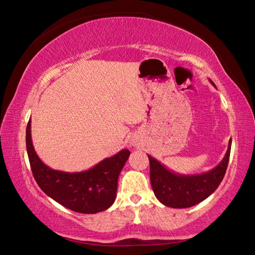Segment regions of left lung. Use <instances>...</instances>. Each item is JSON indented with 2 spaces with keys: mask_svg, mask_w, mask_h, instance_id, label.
Instances as JSON below:
<instances>
[{
  "mask_svg": "<svg viewBox=\"0 0 255 255\" xmlns=\"http://www.w3.org/2000/svg\"><path fill=\"white\" fill-rule=\"evenodd\" d=\"M210 83L215 85L213 81ZM231 150V139L228 150L220 163L202 174H177L148 155L150 161V181L155 197L159 202L172 208H188L210 196L223 181L228 166Z\"/></svg>",
  "mask_w": 255,
  "mask_h": 255,
  "instance_id": "1",
  "label": "left lung"
}]
</instances>
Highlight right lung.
Returning <instances> with one entry per match:
<instances>
[{
  "instance_id": "right-lung-1",
  "label": "right lung",
  "mask_w": 255,
  "mask_h": 255,
  "mask_svg": "<svg viewBox=\"0 0 255 255\" xmlns=\"http://www.w3.org/2000/svg\"><path fill=\"white\" fill-rule=\"evenodd\" d=\"M30 123L26 128V148L32 175L41 188L57 203L81 214H96L115 202L117 182L130 151L123 149L111 158L82 172L50 169L37 155L31 141Z\"/></svg>"
}]
</instances>
